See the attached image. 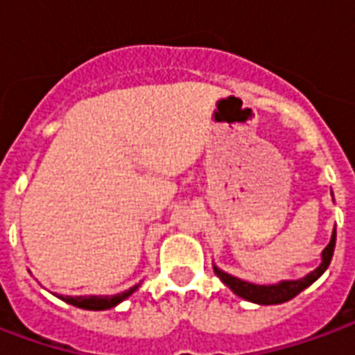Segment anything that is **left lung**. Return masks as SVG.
<instances>
[{
    "mask_svg": "<svg viewBox=\"0 0 355 355\" xmlns=\"http://www.w3.org/2000/svg\"><path fill=\"white\" fill-rule=\"evenodd\" d=\"M333 196V193H331ZM335 239H337V231L333 230L331 241L325 246L324 252H322V261L318 265L314 271H311L306 277L297 278V280H280V282H275V284H254V282H246V280H241V278L233 277L230 272L222 271L218 265L212 263L214 267V272L216 277L224 282L227 288H230L235 295L246 299L250 303L256 304H280L290 301L295 295H299L301 291L306 290L309 286L314 284L318 278L322 277L325 272V269L329 267L333 258V250H335Z\"/></svg>",
    "mask_w": 355,
    "mask_h": 355,
    "instance_id": "obj_1",
    "label": "left lung"
}]
</instances>
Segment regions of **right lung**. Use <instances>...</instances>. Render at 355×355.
<instances>
[{
    "mask_svg": "<svg viewBox=\"0 0 355 355\" xmlns=\"http://www.w3.org/2000/svg\"><path fill=\"white\" fill-rule=\"evenodd\" d=\"M139 286H131L130 290L122 291V293H116V295H56L58 299H62L65 303L73 304V306H78V309H84V311H109L112 306H116L122 301L130 297L131 293L135 290H139Z\"/></svg>",
    "mask_w": 355,
    "mask_h": 355,
    "instance_id": "obj_1",
    "label": "right lung"
}]
</instances>
